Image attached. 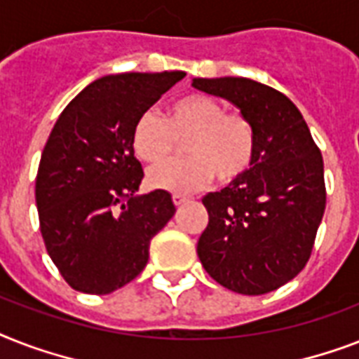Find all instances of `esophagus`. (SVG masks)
Instances as JSON below:
<instances>
[{
    "mask_svg": "<svg viewBox=\"0 0 359 359\" xmlns=\"http://www.w3.org/2000/svg\"><path fill=\"white\" fill-rule=\"evenodd\" d=\"M190 201V197L182 196V194H173V203L175 207H180V205H184V203Z\"/></svg>",
    "mask_w": 359,
    "mask_h": 359,
    "instance_id": "esophagus-1",
    "label": "esophagus"
}]
</instances>
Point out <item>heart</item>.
Listing matches in <instances>:
<instances>
[{"label": "heart", "mask_w": 359, "mask_h": 359, "mask_svg": "<svg viewBox=\"0 0 359 359\" xmlns=\"http://www.w3.org/2000/svg\"><path fill=\"white\" fill-rule=\"evenodd\" d=\"M184 141L188 156L151 169L149 184L160 190L190 194L207 186L240 179L253 165L257 132L250 117L227 111L216 98L196 95L175 102L163 119L154 111L137 117L132 130L135 154L149 163L165 162Z\"/></svg>", "instance_id": "1"}]
</instances>
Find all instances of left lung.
<instances>
[{
    "mask_svg": "<svg viewBox=\"0 0 359 359\" xmlns=\"http://www.w3.org/2000/svg\"><path fill=\"white\" fill-rule=\"evenodd\" d=\"M191 86L227 98L257 132L253 165L203 197L208 225L197 255L210 278L238 294H266L309 261L324 208L323 154L294 104L248 78H196Z\"/></svg>",
    "mask_w": 359,
    "mask_h": 359,
    "instance_id": "obj_1",
    "label": "left lung"
}]
</instances>
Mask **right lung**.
Instances as JSON below:
<instances>
[{
    "instance_id": "obj_1",
    "label": "right lung",
    "mask_w": 359,
    "mask_h": 359,
    "mask_svg": "<svg viewBox=\"0 0 359 359\" xmlns=\"http://www.w3.org/2000/svg\"><path fill=\"white\" fill-rule=\"evenodd\" d=\"M184 72L104 76L59 115L42 151L35 199L48 255L72 289L109 294L140 276L152 236L173 218L165 190L143 179L132 130Z\"/></svg>"
}]
</instances>
